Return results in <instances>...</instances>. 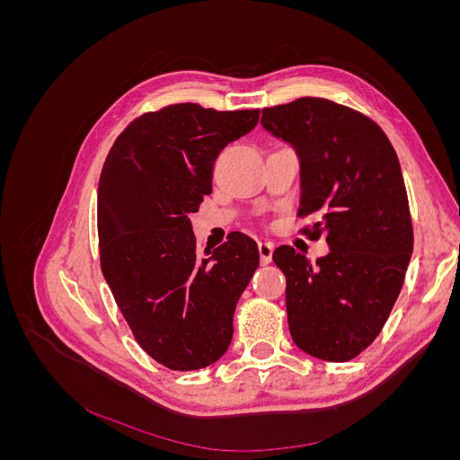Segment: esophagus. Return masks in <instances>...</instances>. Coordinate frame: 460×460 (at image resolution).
<instances>
[{
    "label": "esophagus",
    "instance_id": "esophagus-1",
    "mask_svg": "<svg viewBox=\"0 0 460 460\" xmlns=\"http://www.w3.org/2000/svg\"><path fill=\"white\" fill-rule=\"evenodd\" d=\"M272 252H274V245L270 242H259L261 264H269L272 261Z\"/></svg>",
    "mask_w": 460,
    "mask_h": 460
}]
</instances>
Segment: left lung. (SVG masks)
I'll use <instances>...</instances> for the list:
<instances>
[{
  "instance_id": "8db88e82",
  "label": "left lung",
  "mask_w": 460,
  "mask_h": 460,
  "mask_svg": "<svg viewBox=\"0 0 460 460\" xmlns=\"http://www.w3.org/2000/svg\"><path fill=\"white\" fill-rule=\"evenodd\" d=\"M262 128L299 159L303 232L326 234L313 264L280 245L289 333L305 353L345 363L376 340L392 313L412 253V222L397 153L358 111L323 97L262 109Z\"/></svg>"
}]
</instances>
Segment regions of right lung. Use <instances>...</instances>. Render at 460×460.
<instances>
[{
  "instance_id": "1",
  "label": "right lung",
  "mask_w": 460,
  "mask_h": 460,
  "mask_svg": "<svg viewBox=\"0 0 460 460\" xmlns=\"http://www.w3.org/2000/svg\"><path fill=\"white\" fill-rule=\"evenodd\" d=\"M257 122L259 109L169 105L130 122L103 163L102 270L136 341L171 370L226 353L235 305L259 267L257 243L240 232L198 253L190 222L213 190L218 153Z\"/></svg>"
}]
</instances>
